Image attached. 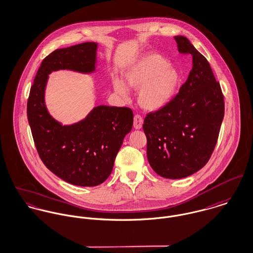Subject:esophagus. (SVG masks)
<instances>
[{"label":"esophagus","instance_id":"34e87169","mask_svg":"<svg viewBox=\"0 0 253 253\" xmlns=\"http://www.w3.org/2000/svg\"><path fill=\"white\" fill-rule=\"evenodd\" d=\"M142 125H143V118H142V116L136 114V115L134 116V119H133V126L136 129H140L142 127Z\"/></svg>","mask_w":253,"mask_h":253}]
</instances>
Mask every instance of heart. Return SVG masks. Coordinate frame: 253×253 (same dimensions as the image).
I'll list each match as a JSON object with an SVG mask.
<instances>
[{
	"instance_id": "1",
	"label": "heart",
	"mask_w": 253,
	"mask_h": 253,
	"mask_svg": "<svg viewBox=\"0 0 253 253\" xmlns=\"http://www.w3.org/2000/svg\"><path fill=\"white\" fill-rule=\"evenodd\" d=\"M124 75L129 88L140 89L139 104L151 111L164 107L174 96L180 82L178 71L168 66V62L157 54L142 57L125 70ZM113 86L119 95L128 96V90L121 80L115 78Z\"/></svg>"
}]
</instances>
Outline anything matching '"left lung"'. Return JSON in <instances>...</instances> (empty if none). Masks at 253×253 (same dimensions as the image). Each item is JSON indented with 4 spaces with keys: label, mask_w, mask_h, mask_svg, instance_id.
I'll list each match as a JSON object with an SVG mask.
<instances>
[{
    "label": "left lung",
    "mask_w": 253,
    "mask_h": 253,
    "mask_svg": "<svg viewBox=\"0 0 253 253\" xmlns=\"http://www.w3.org/2000/svg\"><path fill=\"white\" fill-rule=\"evenodd\" d=\"M178 50L192 56V69L179 92L144 119L147 157L166 179H182L206 165L217 142L224 117V97L207 59L183 36Z\"/></svg>",
    "instance_id": "8db88e82"
}]
</instances>
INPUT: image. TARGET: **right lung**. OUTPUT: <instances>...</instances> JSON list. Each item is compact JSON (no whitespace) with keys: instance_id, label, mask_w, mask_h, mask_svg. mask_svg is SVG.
I'll list each match as a JSON object with an SVG mask.
<instances>
[{"instance_id":"obj_1","label":"right lung","mask_w":253,"mask_h":253,"mask_svg":"<svg viewBox=\"0 0 253 253\" xmlns=\"http://www.w3.org/2000/svg\"><path fill=\"white\" fill-rule=\"evenodd\" d=\"M96 48L94 42H84L49 54L37 72L27 102L28 121L41 160L56 176L80 186H95L109 177L124 138L131 130L132 110L99 105L84 120L62 126L48 113L44 91L48 74L54 70L93 71Z\"/></svg>"}]
</instances>
